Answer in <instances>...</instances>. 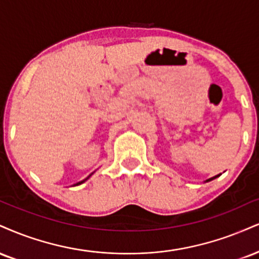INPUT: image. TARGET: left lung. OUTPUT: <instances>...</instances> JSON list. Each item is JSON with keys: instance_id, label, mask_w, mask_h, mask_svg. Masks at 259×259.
I'll return each mask as SVG.
<instances>
[{"instance_id": "left-lung-1", "label": "left lung", "mask_w": 259, "mask_h": 259, "mask_svg": "<svg viewBox=\"0 0 259 259\" xmlns=\"http://www.w3.org/2000/svg\"><path fill=\"white\" fill-rule=\"evenodd\" d=\"M216 177H217V176H214V177H212V179H208V180H206V181H205V182H208V181H212L213 179H216Z\"/></svg>"}]
</instances>
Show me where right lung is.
<instances>
[{
  "label": "right lung",
  "mask_w": 259,
  "mask_h": 259,
  "mask_svg": "<svg viewBox=\"0 0 259 259\" xmlns=\"http://www.w3.org/2000/svg\"><path fill=\"white\" fill-rule=\"evenodd\" d=\"M92 175H93V174H90V175H89L88 177H87V179H84L83 181H80V182H78V183H76V185H73V186H78V185H82V183H83V182H85V181H87V180H88V179H89V177H90V176H92Z\"/></svg>",
  "instance_id": "add662e5"
}]
</instances>
